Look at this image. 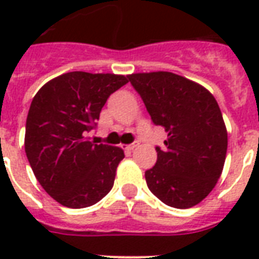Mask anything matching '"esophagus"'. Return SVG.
<instances>
[{
	"instance_id": "obj_1",
	"label": "esophagus",
	"mask_w": 259,
	"mask_h": 259,
	"mask_svg": "<svg viewBox=\"0 0 259 259\" xmlns=\"http://www.w3.org/2000/svg\"><path fill=\"white\" fill-rule=\"evenodd\" d=\"M136 146H138V143H136V142H134V143H131V144H127V146H125V151H130L131 152L132 150H134V148L136 147Z\"/></svg>"
}]
</instances>
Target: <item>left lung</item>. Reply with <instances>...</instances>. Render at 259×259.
Instances as JSON below:
<instances>
[{"instance_id":"obj_1","label":"left lung","mask_w":259,"mask_h":259,"mask_svg":"<svg viewBox=\"0 0 259 259\" xmlns=\"http://www.w3.org/2000/svg\"><path fill=\"white\" fill-rule=\"evenodd\" d=\"M152 123L167 132L157 163L146 170L148 189L173 208H190L211 193L223 170L227 130L205 88L167 71L128 75Z\"/></svg>"}]
</instances>
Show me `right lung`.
Listing matches in <instances>:
<instances>
[{"mask_svg": "<svg viewBox=\"0 0 259 259\" xmlns=\"http://www.w3.org/2000/svg\"><path fill=\"white\" fill-rule=\"evenodd\" d=\"M127 82L124 75L73 71L47 82L32 100L25 154L36 180L62 205L86 208L112 189L124 151L86 135L109 96Z\"/></svg>", "mask_w": 259, "mask_h": 259, "instance_id": "right-lung-1", "label": "right lung"}]
</instances>
